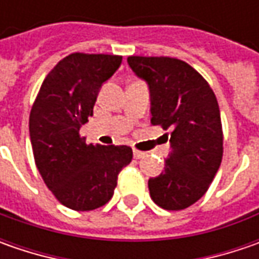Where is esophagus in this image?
I'll list each match as a JSON object with an SVG mask.
<instances>
[{"label": "esophagus", "instance_id": "obj_1", "mask_svg": "<svg viewBox=\"0 0 259 259\" xmlns=\"http://www.w3.org/2000/svg\"><path fill=\"white\" fill-rule=\"evenodd\" d=\"M133 154H134V158H143V157L145 155V153L140 151V150H134V151H133Z\"/></svg>", "mask_w": 259, "mask_h": 259}]
</instances>
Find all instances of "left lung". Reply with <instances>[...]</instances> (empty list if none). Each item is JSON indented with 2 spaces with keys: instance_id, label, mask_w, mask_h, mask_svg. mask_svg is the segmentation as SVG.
<instances>
[{
  "instance_id": "8db88e82",
  "label": "left lung",
  "mask_w": 259,
  "mask_h": 259,
  "mask_svg": "<svg viewBox=\"0 0 259 259\" xmlns=\"http://www.w3.org/2000/svg\"><path fill=\"white\" fill-rule=\"evenodd\" d=\"M128 65L151 92V124L170 138L165 170L148 180L150 196L165 210L196 203L214 179L224 155L221 111L213 89L189 63L165 56H130Z\"/></svg>"
}]
</instances>
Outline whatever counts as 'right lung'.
I'll return each instance as SVG.
<instances>
[{
  "label": "right lung",
  "mask_w": 259,
  "mask_h": 259,
  "mask_svg": "<svg viewBox=\"0 0 259 259\" xmlns=\"http://www.w3.org/2000/svg\"><path fill=\"white\" fill-rule=\"evenodd\" d=\"M122 56L72 53L49 72L30 112L37 170L66 207L94 210L114 196L118 174L133 160L126 145L86 144L80 126L94 115L99 88Z\"/></svg>",
  "instance_id": "right-lung-1"
}]
</instances>
